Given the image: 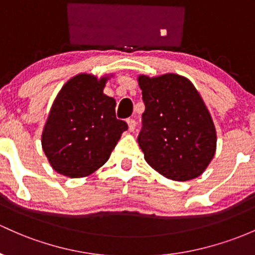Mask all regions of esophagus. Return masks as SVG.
<instances>
[{"label":"esophagus","instance_id":"1","mask_svg":"<svg viewBox=\"0 0 255 255\" xmlns=\"http://www.w3.org/2000/svg\"><path fill=\"white\" fill-rule=\"evenodd\" d=\"M128 130L130 131H133L135 130V127H136V122L133 119H128Z\"/></svg>","mask_w":255,"mask_h":255}]
</instances>
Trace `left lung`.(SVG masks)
I'll return each instance as SVG.
<instances>
[{
  "label": "left lung",
  "instance_id": "1",
  "mask_svg": "<svg viewBox=\"0 0 255 255\" xmlns=\"http://www.w3.org/2000/svg\"><path fill=\"white\" fill-rule=\"evenodd\" d=\"M144 113L138 144L147 163L174 181H188L208 168L216 150L212 116L194 85L179 74L139 75Z\"/></svg>",
  "mask_w": 255,
  "mask_h": 255
}]
</instances>
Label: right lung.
<instances>
[{
  "instance_id": "add662e5",
  "label": "right lung",
  "mask_w": 255,
  "mask_h": 255,
  "mask_svg": "<svg viewBox=\"0 0 255 255\" xmlns=\"http://www.w3.org/2000/svg\"><path fill=\"white\" fill-rule=\"evenodd\" d=\"M112 75L81 73L62 87L51 107L41 144L53 170L78 179L111 157L128 124L116 117V100L103 94Z\"/></svg>"
}]
</instances>
